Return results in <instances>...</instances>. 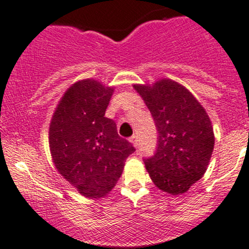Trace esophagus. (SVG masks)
Returning a JSON list of instances; mask_svg holds the SVG:
<instances>
[{"label":"esophagus","mask_w":249,"mask_h":249,"mask_svg":"<svg viewBox=\"0 0 249 249\" xmlns=\"http://www.w3.org/2000/svg\"><path fill=\"white\" fill-rule=\"evenodd\" d=\"M130 142H131V144L135 146V148H137V145H138V143H137V136L136 135H133L132 137H130Z\"/></svg>","instance_id":"1"}]
</instances>
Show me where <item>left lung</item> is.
Masks as SVG:
<instances>
[{
  "mask_svg": "<svg viewBox=\"0 0 249 249\" xmlns=\"http://www.w3.org/2000/svg\"><path fill=\"white\" fill-rule=\"evenodd\" d=\"M133 88L144 100L159 131L156 153L144 161L149 177L163 192L186 193L203 178L213 155L210 118L186 87L169 78Z\"/></svg>",
  "mask_w": 249,
  "mask_h": 249,
  "instance_id": "left-lung-1",
  "label": "left lung"
}]
</instances>
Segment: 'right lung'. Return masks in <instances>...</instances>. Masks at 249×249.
<instances>
[{
    "instance_id": "1",
    "label": "right lung",
    "mask_w": 249,
    "mask_h": 249,
    "mask_svg": "<svg viewBox=\"0 0 249 249\" xmlns=\"http://www.w3.org/2000/svg\"><path fill=\"white\" fill-rule=\"evenodd\" d=\"M94 78L75 82L63 94L50 123L49 144L57 171L78 193L101 198L119 180L132 144L105 117L113 94Z\"/></svg>"
}]
</instances>
